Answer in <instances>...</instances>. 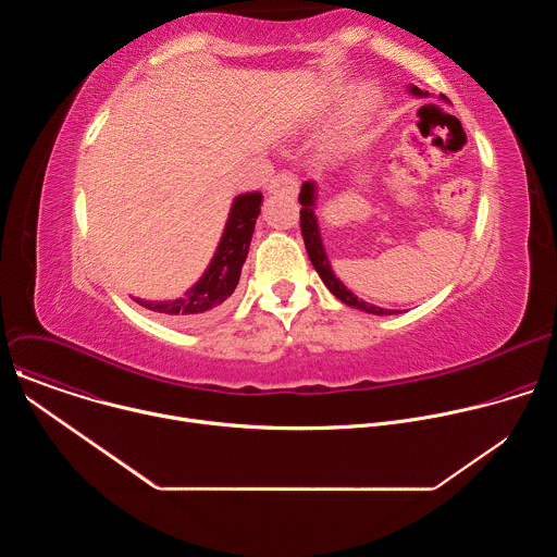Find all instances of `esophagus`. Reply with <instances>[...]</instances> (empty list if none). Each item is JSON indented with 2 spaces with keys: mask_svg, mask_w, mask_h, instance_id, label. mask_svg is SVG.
<instances>
[{
  "mask_svg": "<svg viewBox=\"0 0 557 557\" xmlns=\"http://www.w3.org/2000/svg\"><path fill=\"white\" fill-rule=\"evenodd\" d=\"M299 191V181L293 174H277L271 185H269V194H286V196H297Z\"/></svg>",
  "mask_w": 557,
  "mask_h": 557,
  "instance_id": "obj_1",
  "label": "esophagus"
}]
</instances>
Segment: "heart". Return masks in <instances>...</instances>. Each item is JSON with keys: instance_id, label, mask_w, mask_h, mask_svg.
Wrapping results in <instances>:
<instances>
[{"instance_id": "b5f03b06", "label": "heart", "mask_w": 557, "mask_h": 557, "mask_svg": "<svg viewBox=\"0 0 557 557\" xmlns=\"http://www.w3.org/2000/svg\"><path fill=\"white\" fill-rule=\"evenodd\" d=\"M376 108V90L374 88H359L350 101L344 106L333 132H331V138H329V145L331 149L335 151H344L348 149L355 138L361 134V129L368 125L372 112Z\"/></svg>"}]
</instances>
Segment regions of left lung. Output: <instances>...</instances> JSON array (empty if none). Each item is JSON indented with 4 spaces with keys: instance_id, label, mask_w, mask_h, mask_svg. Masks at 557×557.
I'll return each instance as SVG.
<instances>
[{
    "instance_id": "8db88e82",
    "label": "left lung",
    "mask_w": 557,
    "mask_h": 557,
    "mask_svg": "<svg viewBox=\"0 0 557 557\" xmlns=\"http://www.w3.org/2000/svg\"><path fill=\"white\" fill-rule=\"evenodd\" d=\"M410 92L414 97H430V92H423L419 90L417 86H410ZM299 205H301V211H299V224H301V235H304V245H306V251H308V258L314 267V271L320 273L322 282L329 286V290L344 304L352 306V308H359L363 312H370V314H396L399 310L394 308H381V306H374L370 301H363L359 299L352 290H348L344 286V282L333 273V267H331V260L326 256V249H324V243H322V233H320V222H317V183L314 181H306L301 185V191H299Z\"/></svg>"
}]
</instances>
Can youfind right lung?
<instances>
[{"label":"right lung","mask_w":557,"mask_h":557,"mask_svg":"<svg viewBox=\"0 0 557 557\" xmlns=\"http://www.w3.org/2000/svg\"><path fill=\"white\" fill-rule=\"evenodd\" d=\"M262 198L264 196L260 191L240 194L233 198L222 237L207 271L183 297L165 301H136L153 312L165 314L168 320L181 326H194L211 320V317L222 308V304L233 295L237 282H240L243 264L249 256Z\"/></svg>","instance_id":"1"}]
</instances>
